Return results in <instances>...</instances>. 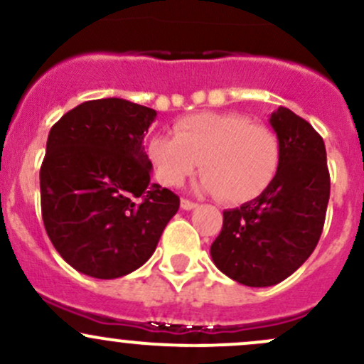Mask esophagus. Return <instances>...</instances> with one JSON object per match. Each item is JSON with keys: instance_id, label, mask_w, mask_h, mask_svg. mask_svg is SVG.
Masks as SVG:
<instances>
[{"instance_id": "esophagus-1", "label": "esophagus", "mask_w": 364, "mask_h": 364, "mask_svg": "<svg viewBox=\"0 0 364 364\" xmlns=\"http://www.w3.org/2000/svg\"><path fill=\"white\" fill-rule=\"evenodd\" d=\"M181 208L185 209V211H192V209L197 208V204L192 200H188V198H181Z\"/></svg>"}]
</instances>
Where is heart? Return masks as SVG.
Instances as JSON below:
<instances>
[{
    "label": "heart",
    "instance_id": "b5f03b06",
    "mask_svg": "<svg viewBox=\"0 0 364 364\" xmlns=\"http://www.w3.org/2000/svg\"><path fill=\"white\" fill-rule=\"evenodd\" d=\"M148 156L162 185L181 186L200 164L205 192L227 204H244L272 185L281 141L269 125L242 114L200 113L179 120L174 137L153 136Z\"/></svg>",
    "mask_w": 364,
    "mask_h": 364
}]
</instances>
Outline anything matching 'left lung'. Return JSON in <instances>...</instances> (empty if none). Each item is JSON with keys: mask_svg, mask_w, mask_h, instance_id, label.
<instances>
[{"mask_svg": "<svg viewBox=\"0 0 364 364\" xmlns=\"http://www.w3.org/2000/svg\"><path fill=\"white\" fill-rule=\"evenodd\" d=\"M270 125L281 141L275 179L259 197L223 211L211 244L214 265L251 288L277 284L304 265L319 242L330 200L323 137L288 108L274 112Z\"/></svg>", "mask_w": 364, "mask_h": 364, "instance_id": "8db88e82", "label": "left lung"}]
</instances>
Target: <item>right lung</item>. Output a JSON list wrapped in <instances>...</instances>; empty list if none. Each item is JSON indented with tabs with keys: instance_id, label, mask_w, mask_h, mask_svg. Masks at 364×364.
Returning <instances> with one entry per match:
<instances>
[{
	"instance_id": "1",
	"label": "right lung",
	"mask_w": 364,
	"mask_h": 364,
	"mask_svg": "<svg viewBox=\"0 0 364 364\" xmlns=\"http://www.w3.org/2000/svg\"><path fill=\"white\" fill-rule=\"evenodd\" d=\"M155 117L125 99H95L50 129L40 169L41 216L53 247L78 272L95 279L134 272L178 213V195L150 183L143 139Z\"/></svg>"
}]
</instances>
